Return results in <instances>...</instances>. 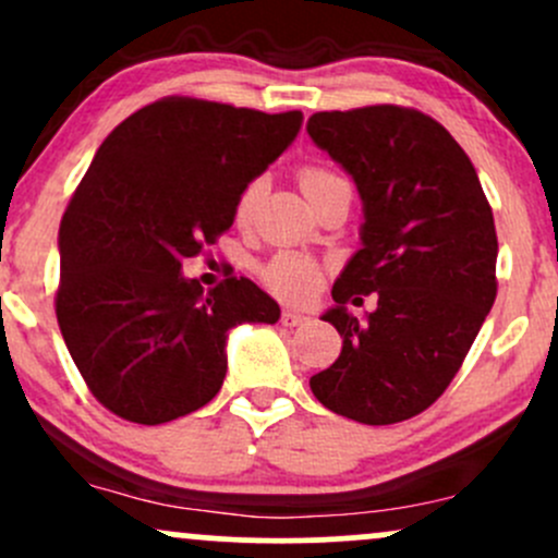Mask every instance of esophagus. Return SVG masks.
Wrapping results in <instances>:
<instances>
[{"mask_svg": "<svg viewBox=\"0 0 558 558\" xmlns=\"http://www.w3.org/2000/svg\"><path fill=\"white\" fill-rule=\"evenodd\" d=\"M307 320H310V315L299 313V310H291V307L283 310V324L286 326H302V324H307Z\"/></svg>", "mask_w": 558, "mask_h": 558, "instance_id": "esophagus-1", "label": "esophagus"}]
</instances>
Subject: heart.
I'll return each instance as SVG.
<instances>
[{"label":"heart","instance_id":"heart-1","mask_svg":"<svg viewBox=\"0 0 558 558\" xmlns=\"http://www.w3.org/2000/svg\"><path fill=\"white\" fill-rule=\"evenodd\" d=\"M337 179L339 175H333L331 171H324V168H307V171H302V175H299V184H302L304 195H313L315 190H320V186L328 184V181H337ZM256 197H259V181L245 186L243 195H240L238 208H234L238 221L248 219L251 210H254ZM264 280H267L269 289H275L278 294L291 296V299H304L315 291V283H318V267L299 254H280L267 264V269H264Z\"/></svg>","mask_w":558,"mask_h":558}]
</instances>
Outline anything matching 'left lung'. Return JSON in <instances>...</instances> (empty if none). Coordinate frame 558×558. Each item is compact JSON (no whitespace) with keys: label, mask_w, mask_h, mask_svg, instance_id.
Listing matches in <instances>:
<instances>
[{"label":"left lung","mask_w":558,"mask_h":558,"mask_svg":"<svg viewBox=\"0 0 558 558\" xmlns=\"http://www.w3.org/2000/svg\"><path fill=\"white\" fill-rule=\"evenodd\" d=\"M307 133L363 203L361 248L324 313L342 353L310 387L348 420L403 422L447 390L495 304L492 208L471 157L422 111H318ZM353 293H377L378 310L357 322L343 307Z\"/></svg>","instance_id":"1"}]
</instances>
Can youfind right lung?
<instances>
[{"mask_svg":"<svg viewBox=\"0 0 558 558\" xmlns=\"http://www.w3.org/2000/svg\"><path fill=\"white\" fill-rule=\"evenodd\" d=\"M299 128L302 111L162 98L98 146L58 230L56 315L117 417L160 425L197 412L225 383L232 328L278 324V302L248 278L205 291L181 264L230 230L245 186Z\"/></svg>","mask_w":558,"mask_h":558,"instance_id":"add662e5","label":"right lung"}]
</instances>
